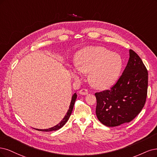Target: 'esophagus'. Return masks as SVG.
<instances>
[{
	"label": "esophagus",
	"mask_w": 157,
	"mask_h": 157,
	"mask_svg": "<svg viewBox=\"0 0 157 157\" xmlns=\"http://www.w3.org/2000/svg\"><path fill=\"white\" fill-rule=\"evenodd\" d=\"M79 93L80 94H83V95L87 94H88V90L86 89H82L79 91Z\"/></svg>",
	"instance_id": "1"
}]
</instances>
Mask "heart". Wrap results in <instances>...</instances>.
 <instances>
[{"instance_id":"heart-1","label":"heart","mask_w":157,"mask_h":157,"mask_svg":"<svg viewBox=\"0 0 157 157\" xmlns=\"http://www.w3.org/2000/svg\"><path fill=\"white\" fill-rule=\"evenodd\" d=\"M78 68L72 70V76L80 78L81 72L89 73V81L94 87L103 89L112 86L118 79L123 68L121 55L103 47H87L78 53Z\"/></svg>"}]
</instances>
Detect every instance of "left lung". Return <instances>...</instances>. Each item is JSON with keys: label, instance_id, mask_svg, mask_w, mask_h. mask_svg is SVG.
I'll use <instances>...</instances> for the list:
<instances>
[{"label": "left lung", "instance_id": "1", "mask_svg": "<svg viewBox=\"0 0 157 157\" xmlns=\"http://www.w3.org/2000/svg\"><path fill=\"white\" fill-rule=\"evenodd\" d=\"M127 65L116 83L109 90L95 93L96 114L107 126L129 123L145 105L148 86V72L138 55L130 49Z\"/></svg>", "mask_w": 157, "mask_h": 157}]
</instances>
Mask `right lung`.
<instances>
[{"mask_svg":"<svg viewBox=\"0 0 157 157\" xmlns=\"http://www.w3.org/2000/svg\"><path fill=\"white\" fill-rule=\"evenodd\" d=\"M76 98H77V94H76V93H74L72 96V97L71 102H70L69 108H68V110L67 114H66V115L64 116V117L63 119V120L60 121V122L59 124H57V125H55V126H53V127H52V128H48V129H36V130H40V131H44V132H49V131L57 130L60 129V128H62L63 126L65 124V123L67 122L70 115H71V113H72V112L73 110V108H74V105L75 100H76Z\"/></svg>","mask_w":157,"mask_h":157,"instance_id":"1","label":"right lung"}]
</instances>
